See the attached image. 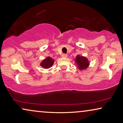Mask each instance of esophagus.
I'll return each mask as SVG.
<instances>
[{"mask_svg":"<svg viewBox=\"0 0 123 123\" xmlns=\"http://www.w3.org/2000/svg\"><path fill=\"white\" fill-rule=\"evenodd\" d=\"M62 57H64V58H66L67 57V54H63L61 56Z\"/></svg>","mask_w":123,"mask_h":123,"instance_id":"34e87169","label":"esophagus"}]
</instances>
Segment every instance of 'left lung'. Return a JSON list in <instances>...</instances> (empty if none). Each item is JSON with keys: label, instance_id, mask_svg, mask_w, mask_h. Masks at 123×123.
I'll return each instance as SVG.
<instances>
[{"label": "left lung", "instance_id": "obj_1", "mask_svg": "<svg viewBox=\"0 0 123 123\" xmlns=\"http://www.w3.org/2000/svg\"><path fill=\"white\" fill-rule=\"evenodd\" d=\"M75 61L78 66V68L81 69V70L87 68L89 66V61H88V59L85 57L77 55L76 56Z\"/></svg>", "mask_w": 123, "mask_h": 123}]
</instances>
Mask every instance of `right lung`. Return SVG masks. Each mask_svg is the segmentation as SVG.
Returning a JSON list of instances; mask_svg holds the SVG:
<instances>
[{
    "instance_id": "obj_1",
    "label": "right lung",
    "mask_w": 123,
    "mask_h": 123,
    "mask_svg": "<svg viewBox=\"0 0 123 123\" xmlns=\"http://www.w3.org/2000/svg\"><path fill=\"white\" fill-rule=\"evenodd\" d=\"M54 62V60L51 58L50 57H47L45 60L42 62L41 63V66L42 67L45 68H49L51 67Z\"/></svg>"
}]
</instances>
